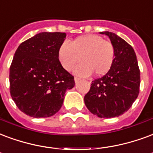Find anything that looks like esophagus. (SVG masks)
<instances>
[{"instance_id":"34e87169","label":"esophagus","mask_w":153,"mask_h":153,"mask_svg":"<svg viewBox=\"0 0 153 153\" xmlns=\"http://www.w3.org/2000/svg\"><path fill=\"white\" fill-rule=\"evenodd\" d=\"M80 79L79 78H78V77H74V82H75V83H78V82H79Z\"/></svg>"}]
</instances>
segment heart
<instances>
[{
	"label": "heart",
	"mask_w": 153,
	"mask_h": 153,
	"mask_svg": "<svg viewBox=\"0 0 153 153\" xmlns=\"http://www.w3.org/2000/svg\"><path fill=\"white\" fill-rule=\"evenodd\" d=\"M60 62L67 71H72L82 77L103 76L111 70L115 61V48L110 41L96 34L79 36L68 44L63 42L58 49Z\"/></svg>",
	"instance_id": "1"
}]
</instances>
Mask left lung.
<instances>
[{
    "instance_id": "left-lung-1",
    "label": "left lung",
    "mask_w": 153,
    "mask_h": 153,
    "mask_svg": "<svg viewBox=\"0 0 153 153\" xmlns=\"http://www.w3.org/2000/svg\"><path fill=\"white\" fill-rule=\"evenodd\" d=\"M115 48V61L111 70L93 80L84 97L88 110L99 117H118L131 108L140 93V71L134 49L128 43L109 31Z\"/></svg>"
}]
</instances>
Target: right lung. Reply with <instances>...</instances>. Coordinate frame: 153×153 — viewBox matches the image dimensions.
Masks as SVG:
<instances>
[{
    "label": "right lung",
    "mask_w": 153,
    "mask_h": 153,
    "mask_svg": "<svg viewBox=\"0 0 153 153\" xmlns=\"http://www.w3.org/2000/svg\"><path fill=\"white\" fill-rule=\"evenodd\" d=\"M63 32H41L19 45L10 67V91L17 107L33 117H48L62 108L72 74L58 58Z\"/></svg>",
    "instance_id": "add662e5"
}]
</instances>
